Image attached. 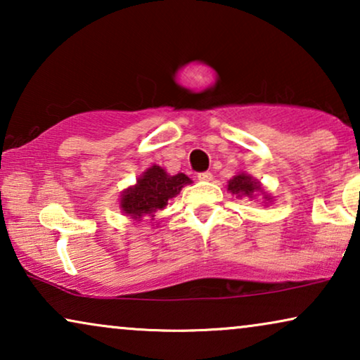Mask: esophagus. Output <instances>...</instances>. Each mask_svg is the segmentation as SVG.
Listing matches in <instances>:
<instances>
[{
  "label": "esophagus",
  "mask_w": 360,
  "mask_h": 360,
  "mask_svg": "<svg viewBox=\"0 0 360 360\" xmlns=\"http://www.w3.org/2000/svg\"><path fill=\"white\" fill-rule=\"evenodd\" d=\"M198 180L200 181H211L213 180V175H211V172H201V174H198Z\"/></svg>",
  "instance_id": "obj_1"
}]
</instances>
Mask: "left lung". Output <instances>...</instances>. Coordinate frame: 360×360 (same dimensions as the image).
<instances>
[{"label":"left lung","instance_id":"1","mask_svg":"<svg viewBox=\"0 0 360 360\" xmlns=\"http://www.w3.org/2000/svg\"><path fill=\"white\" fill-rule=\"evenodd\" d=\"M228 191L238 196V198H249L255 200L257 196H262L264 203L269 205L272 203V195L269 191H265L262 184L257 179H254L252 175L248 174V172H238L233 179L228 181Z\"/></svg>","mask_w":360,"mask_h":360}]
</instances>
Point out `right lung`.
<instances>
[{
  "label": "right lung",
  "instance_id": "right-lung-1",
  "mask_svg": "<svg viewBox=\"0 0 360 360\" xmlns=\"http://www.w3.org/2000/svg\"><path fill=\"white\" fill-rule=\"evenodd\" d=\"M193 184L185 174H167L160 165H150L142 172L132 186L122 190L120 210L127 218L139 223L144 216L154 219L157 211L164 210L169 200L175 198L185 185Z\"/></svg>",
  "mask_w": 360,
  "mask_h": 360
}]
</instances>
